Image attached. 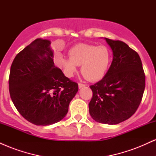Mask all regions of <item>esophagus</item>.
<instances>
[{
    "label": "esophagus",
    "mask_w": 156,
    "mask_h": 156,
    "mask_svg": "<svg viewBox=\"0 0 156 156\" xmlns=\"http://www.w3.org/2000/svg\"><path fill=\"white\" fill-rule=\"evenodd\" d=\"M85 84H83V83H78V87H79V89H80V88H82V87H85Z\"/></svg>",
    "instance_id": "34e87169"
}]
</instances>
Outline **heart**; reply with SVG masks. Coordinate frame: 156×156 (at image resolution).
<instances>
[{
	"instance_id": "1",
	"label": "heart",
	"mask_w": 156,
	"mask_h": 156,
	"mask_svg": "<svg viewBox=\"0 0 156 156\" xmlns=\"http://www.w3.org/2000/svg\"><path fill=\"white\" fill-rule=\"evenodd\" d=\"M69 58H60L58 64L64 67L66 75L72 77L81 65L80 72L90 81L101 80L108 70L112 60V51L105 45L78 44L69 51Z\"/></svg>"
}]
</instances>
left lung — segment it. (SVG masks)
I'll return each instance as SVG.
<instances>
[{
    "label": "left lung",
    "instance_id": "8db88e82",
    "mask_svg": "<svg viewBox=\"0 0 156 156\" xmlns=\"http://www.w3.org/2000/svg\"><path fill=\"white\" fill-rule=\"evenodd\" d=\"M105 40L113 51V61L103 79L89 86V114L98 122L116 125L136 112L145 88V74L136 51L122 41Z\"/></svg>",
    "mask_w": 156,
    "mask_h": 156
}]
</instances>
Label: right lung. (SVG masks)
Returning <instances> with one entry per match:
<instances>
[{
  "mask_svg": "<svg viewBox=\"0 0 156 156\" xmlns=\"http://www.w3.org/2000/svg\"><path fill=\"white\" fill-rule=\"evenodd\" d=\"M50 44L36 39L17 53L10 69L11 99L20 114L36 125L62 120L78 90V83L54 64Z\"/></svg>",
  "mask_w": 156,
  "mask_h": 156,
  "instance_id": "obj_1",
  "label": "right lung"
}]
</instances>
